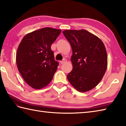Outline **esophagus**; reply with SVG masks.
I'll return each mask as SVG.
<instances>
[{
  "mask_svg": "<svg viewBox=\"0 0 126 126\" xmlns=\"http://www.w3.org/2000/svg\"><path fill=\"white\" fill-rule=\"evenodd\" d=\"M66 61H66V60H65V59H64L63 61H60V63L61 64H64V63H66Z\"/></svg>",
  "mask_w": 126,
  "mask_h": 126,
  "instance_id": "esophagus-1",
  "label": "esophagus"
}]
</instances>
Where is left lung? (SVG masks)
<instances>
[{
	"mask_svg": "<svg viewBox=\"0 0 126 126\" xmlns=\"http://www.w3.org/2000/svg\"><path fill=\"white\" fill-rule=\"evenodd\" d=\"M73 50V70L69 82L80 92L93 89L102 80L108 66V56L103 41L85 29L63 32Z\"/></svg>",
	"mask_w": 126,
	"mask_h": 126,
	"instance_id": "obj_1",
	"label": "left lung"
}]
</instances>
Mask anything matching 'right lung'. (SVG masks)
Segmentation results:
<instances>
[{
  "label": "right lung",
  "mask_w": 126,
  "mask_h": 126,
  "mask_svg": "<svg viewBox=\"0 0 126 126\" xmlns=\"http://www.w3.org/2000/svg\"><path fill=\"white\" fill-rule=\"evenodd\" d=\"M61 29L45 27L27 34L16 53L17 68L26 83L34 89L46 87L53 77L59 63L51 46Z\"/></svg>",
  "instance_id": "right-lung-1"
}]
</instances>
